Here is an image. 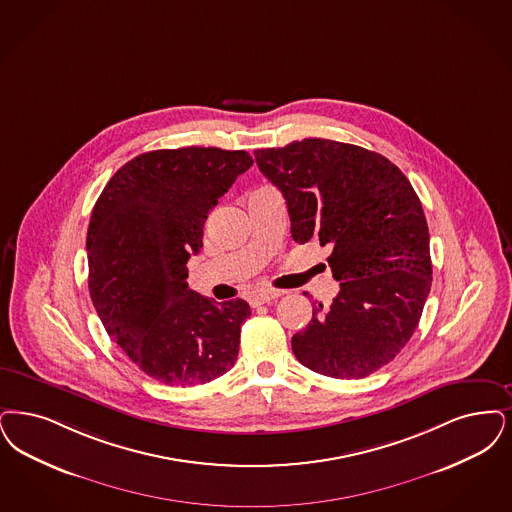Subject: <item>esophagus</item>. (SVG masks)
<instances>
[{
    "mask_svg": "<svg viewBox=\"0 0 512 512\" xmlns=\"http://www.w3.org/2000/svg\"><path fill=\"white\" fill-rule=\"evenodd\" d=\"M282 293L284 291H280V289H261V291H255L249 301H251L253 307H257V305H265L270 301H276L278 297H282Z\"/></svg>",
    "mask_w": 512,
    "mask_h": 512,
    "instance_id": "34e87169",
    "label": "esophagus"
}]
</instances>
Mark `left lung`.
Listing matches in <instances>:
<instances>
[{"mask_svg":"<svg viewBox=\"0 0 512 512\" xmlns=\"http://www.w3.org/2000/svg\"><path fill=\"white\" fill-rule=\"evenodd\" d=\"M286 198L295 242L331 247L339 293L293 335L308 369L362 379L406 347L432 284L429 226L413 186L385 156L356 144L303 139L255 150Z\"/></svg>","mask_w":512,"mask_h":512,"instance_id":"1","label":"left lung"}]
</instances>
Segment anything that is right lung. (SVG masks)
Returning <instances> with one entry per match:
<instances>
[{"label": "right lung", "mask_w": 512, "mask_h": 512, "mask_svg": "<svg viewBox=\"0 0 512 512\" xmlns=\"http://www.w3.org/2000/svg\"><path fill=\"white\" fill-rule=\"evenodd\" d=\"M253 158L246 150H152L104 186L87 230L89 293L106 333L158 383L204 385L234 366L244 299L215 303L188 289L209 211Z\"/></svg>", "instance_id": "add662e5"}]
</instances>
